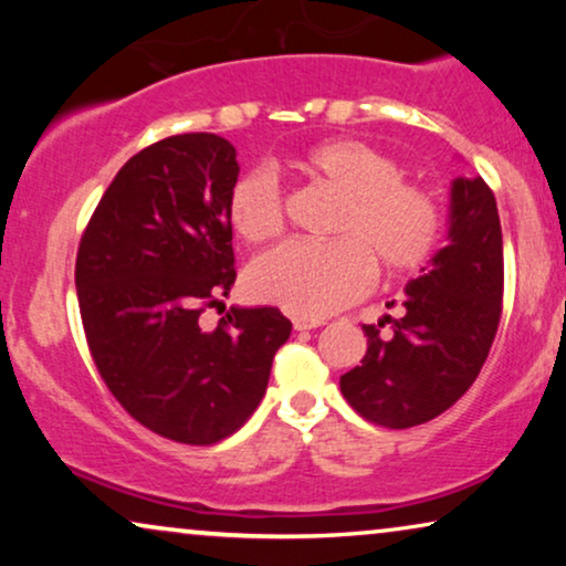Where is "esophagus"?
Returning <instances> with one entry per match:
<instances>
[{
  "mask_svg": "<svg viewBox=\"0 0 566 566\" xmlns=\"http://www.w3.org/2000/svg\"><path fill=\"white\" fill-rule=\"evenodd\" d=\"M322 319H298V316H296V319H293V327H296L298 332H304V329H316V327H322Z\"/></svg>",
  "mask_w": 566,
  "mask_h": 566,
  "instance_id": "esophagus-1",
  "label": "esophagus"
}]
</instances>
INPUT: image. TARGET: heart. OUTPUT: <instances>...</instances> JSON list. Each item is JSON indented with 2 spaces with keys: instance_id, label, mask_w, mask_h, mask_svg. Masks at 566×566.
<instances>
[{
  "instance_id": "1",
  "label": "heart",
  "mask_w": 566,
  "mask_h": 566,
  "mask_svg": "<svg viewBox=\"0 0 566 566\" xmlns=\"http://www.w3.org/2000/svg\"><path fill=\"white\" fill-rule=\"evenodd\" d=\"M293 172L337 198L329 244H283L250 268V291L285 312L322 319L358 301L384 275H407L430 260L440 237V208L424 185L401 175L397 159L358 138H327L289 159ZM227 219L247 244L283 231L285 208L265 169L239 175Z\"/></svg>"
}]
</instances>
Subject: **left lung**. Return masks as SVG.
Listing matches in <instances>:
<instances>
[{
	"label": "left lung",
	"instance_id": "1",
	"mask_svg": "<svg viewBox=\"0 0 566 566\" xmlns=\"http://www.w3.org/2000/svg\"><path fill=\"white\" fill-rule=\"evenodd\" d=\"M407 283L405 314L363 324L368 350L339 376L355 412L405 430L443 415L476 381L502 314V229L497 200L482 177L451 185L448 242ZM384 321L392 335L381 336Z\"/></svg>",
	"mask_w": 566,
	"mask_h": 566
}]
</instances>
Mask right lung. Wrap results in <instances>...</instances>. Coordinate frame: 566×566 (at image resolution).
Returning <instances> with one entry per match:
<instances>
[{"label":"right lung","mask_w":566,"mask_h":566,"mask_svg":"<svg viewBox=\"0 0 566 566\" xmlns=\"http://www.w3.org/2000/svg\"><path fill=\"white\" fill-rule=\"evenodd\" d=\"M237 149L216 134L169 136L130 157L99 198L76 252V298L95 366L123 409L161 438L211 446L265 397L291 322L231 306L229 188Z\"/></svg>","instance_id":"1"}]
</instances>
